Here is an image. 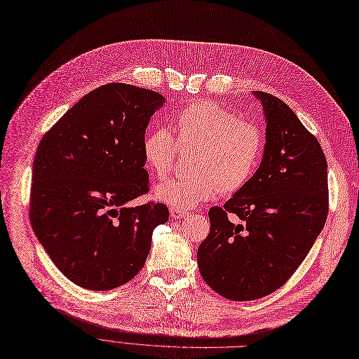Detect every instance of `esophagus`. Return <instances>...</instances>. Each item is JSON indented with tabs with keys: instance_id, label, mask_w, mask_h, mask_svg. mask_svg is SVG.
<instances>
[{
	"instance_id": "obj_1",
	"label": "esophagus",
	"mask_w": 359,
	"mask_h": 359,
	"mask_svg": "<svg viewBox=\"0 0 359 359\" xmlns=\"http://www.w3.org/2000/svg\"><path fill=\"white\" fill-rule=\"evenodd\" d=\"M170 215L172 219H183V217H187L189 213L182 208H177V207H170Z\"/></svg>"
}]
</instances>
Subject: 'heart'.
<instances>
[{
    "instance_id": "obj_1",
    "label": "heart",
    "mask_w": 359,
    "mask_h": 359,
    "mask_svg": "<svg viewBox=\"0 0 359 359\" xmlns=\"http://www.w3.org/2000/svg\"><path fill=\"white\" fill-rule=\"evenodd\" d=\"M175 137L167 130L146 133L142 152L146 165L156 177L172 168L177 144L196 148L188 176H172L158 183L156 200L191 210L215 200L223 191H241L260 165L264 139L260 127L251 119L211 100H195L182 108L172 119Z\"/></svg>"
}]
</instances>
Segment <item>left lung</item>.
Returning a JSON list of instances; mask_svg holds the SVG:
<instances>
[{
  "mask_svg": "<svg viewBox=\"0 0 359 359\" xmlns=\"http://www.w3.org/2000/svg\"><path fill=\"white\" fill-rule=\"evenodd\" d=\"M266 119L260 167L223 207L208 211L198 268L216 293L256 300L283 287L308 256L328 215L327 159L288 104L255 91ZM236 214L245 223L232 224Z\"/></svg>",
  "mask_w": 359,
  "mask_h": 359,
  "instance_id": "8db88e82",
  "label": "left lung"
}]
</instances>
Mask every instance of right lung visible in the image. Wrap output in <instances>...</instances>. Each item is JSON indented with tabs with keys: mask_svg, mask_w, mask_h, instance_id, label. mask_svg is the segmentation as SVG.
Here are the masks:
<instances>
[{
	"mask_svg": "<svg viewBox=\"0 0 359 359\" xmlns=\"http://www.w3.org/2000/svg\"><path fill=\"white\" fill-rule=\"evenodd\" d=\"M156 91L111 83L93 90L53 126L34 159L29 219L57 269L95 291L123 285L148 257L152 232L168 220L148 194L142 142L164 104Z\"/></svg>",
	"mask_w": 359,
	"mask_h": 359,
	"instance_id": "1",
	"label": "right lung"
}]
</instances>
